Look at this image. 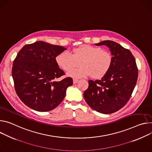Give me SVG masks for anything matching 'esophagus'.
Returning a JSON list of instances; mask_svg holds the SVG:
<instances>
[{"label": "esophagus", "instance_id": "esophagus-1", "mask_svg": "<svg viewBox=\"0 0 152 152\" xmlns=\"http://www.w3.org/2000/svg\"><path fill=\"white\" fill-rule=\"evenodd\" d=\"M78 81H79V80L77 79H73V84H76Z\"/></svg>", "mask_w": 152, "mask_h": 152}]
</instances>
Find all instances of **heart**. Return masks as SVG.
I'll use <instances>...</instances> for the list:
<instances>
[{
    "label": "heart",
    "instance_id": "obj_1",
    "mask_svg": "<svg viewBox=\"0 0 152 152\" xmlns=\"http://www.w3.org/2000/svg\"><path fill=\"white\" fill-rule=\"evenodd\" d=\"M56 62L63 70L69 71L67 75L70 77L80 78L91 76L94 79H101L110 70L113 57L109 51L100 47L83 45L73 49L72 54L68 51L61 53L56 56ZM78 62L81 66L71 71Z\"/></svg>",
    "mask_w": 152,
    "mask_h": 152
}]
</instances>
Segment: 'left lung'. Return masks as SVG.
<instances>
[{
	"label": "left lung",
	"instance_id": "1",
	"mask_svg": "<svg viewBox=\"0 0 152 152\" xmlns=\"http://www.w3.org/2000/svg\"><path fill=\"white\" fill-rule=\"evenodd\" d=\"M95 45L109 48L113 63L101 80H88V87L84 93V97L88 105L96 112L113 113L130 99L136 84L138 70L130 51L120 44L107 40Z\"/></svg>",
	"mask_w": 152,
	"mask_h": 152
}]
</instances>
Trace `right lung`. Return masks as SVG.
<instances>
[{"label":"right lung","instance_id":"obj_1","mask_svg":"<svg viewBox=\"0 0 152 152\" xmlns=\"http://www.w3.org/2000/svg\"><path fill=\"white\" fill-rule=\"evenodd\" d=\"M66 50L44 41L26 45L19 51L12 64V76L20 99L37 112H48L64 100L73 79H56L64 75L56 58Z\"/></svg>","mask_w":152,"mask_h":152}]
</instances>
